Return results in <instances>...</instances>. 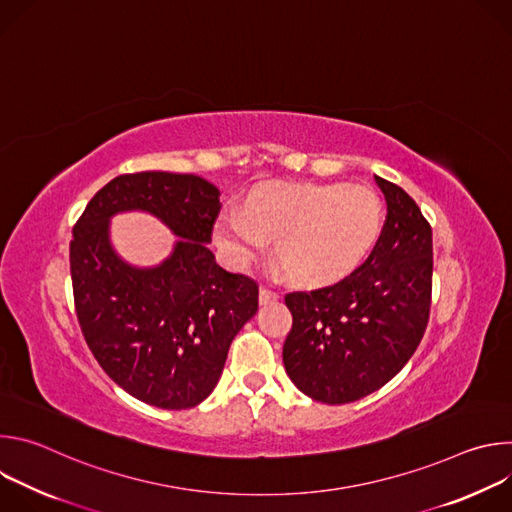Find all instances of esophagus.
I'll use <instances>...</instances> for the list:
<instances>
[{
    "mask_svg": "<svg viewBox=\"0 0 512 512\" xmlns=\"http://www.w3.org/2000/svg\"><path fill=\"white\" fill-rule=\"evenodd\" d=\"M277 300H279L277 291H273V289H269V287H265V285L259 289V304H261V306H267V304L277 302Z\"/></svg>",
    "mask_w": 512,
    "mask_h": 512,
    "instance_id": "obj_1",
    "label": "esophagus"
}]
</instances>
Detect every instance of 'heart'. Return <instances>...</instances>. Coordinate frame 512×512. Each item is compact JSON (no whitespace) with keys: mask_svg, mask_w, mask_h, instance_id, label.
<instances>
[{"mask_svg":"<svg viewBox=\"0 0 512 512\" xmlns=\"http://www.w3.org/2000/svg\"><path fill=\"white\" fill-rule=\"evenodd\" d=\"M383 229L377 194L356 184H265L243 208L225 210L214 237L235 265H247L275 239L289 277L322 287L348 277L369 257Z\"/></svg>","mask_w":512,"mask_h":512,"instance_id":"b5f03b06","label":"heart"}]
</instances>
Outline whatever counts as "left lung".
<instances>
[{
	"mask_svg": "<svg viewBox=\"0 0 512 512\" xmlns=\"http://www.w3.org/2000/svg\"><path fill=\"white\" fill-rule=\"evenodd\" d=\"M387 221L367 259L346 279L285 296L294 318L285 373L314 401L352 403L389 383L419 346L431 304V227L415 200L375 176Z\"/></svg>",
	"mask_w": 512,
	"mask_h": 512,
	"instance_id": "obj_1",
	"label": "left lung"
}]
</instances>
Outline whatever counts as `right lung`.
I'll use <instances>...</instances> for the list:
<instances>
[{
	"label": "right lung",
	"instance_id": "right-lung-1",
	"mask_svg": "<svg viewBox=\"0 0 512 512\" xmlns=\"http://www.w3.org/2000/svg\"><path fill=\"white\" fill-rule=\"evenodd\" d=\"M221 192L194 174H123L87 204L70 241V277L83 336L101 369L131 397L190 409L221 379L237 332L259 308L257 283L208 249ZM141 209L178 237L154 268H135L110 243V218Z\"/></svg>",
	"mask_w": 512,
	"mask_h": 512
}]
</instances>
